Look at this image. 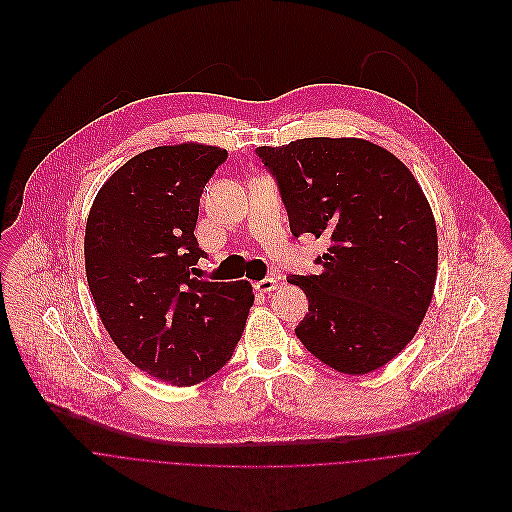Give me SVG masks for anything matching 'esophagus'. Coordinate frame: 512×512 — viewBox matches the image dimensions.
Listing matches in <instances>:
<instances>
[{"label": "esophagus", "mask_w": 512, "mask_h": 512, "mask_svg": "<svg viewBox=\"0 0 512 512\" xmlns=\"http://www.w3.org/2000/svg\"><path fill=\"white\" fill-rule=\"evenodd\" d=\"M276 286H278V280H276V278H262V280L254 282V288H256L258 292H264V294L276 290Z\"/></svg>", "instance_id": "esophagus-1"}]
</instances>
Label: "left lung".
Masks as SVG:
<instances>
[{"label": "left lung", "mask_w": 512, "mask_h": 512, "mask_svg": "<svg viewBox=\"0 0 512 512\" xmlns=\"http://www.w3.org/2000/svg\"><path fill=\"white\" fill-rule=\"evenodd\" d=\"M256 155L278 183L292 236L331 242L321 274L288 276L309 298L296 337L335 371L383 367L414 339L434 294L438 234L420 183L363 139H296Z\"/></svg>", "instance_id": "8db88e82"}]
</instances>
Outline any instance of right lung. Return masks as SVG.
Here are the masks:
<instances>
[{"instance_id": "right-lung-1", "label": "right lung", "mask_w": 512, "mask_h": 512, "mask_svg": "<svg viewBox=\"0 0 512 512\" xmlns=\"http://www.w3.org/2000/svg\"><path fill=\"white\" fill-rule=\"evenodd\" d=\"M228 151L183 143L143 151L117 169L86 220L84 264L102 325L141 371L195 385L232 357L252 286L195 278L199 197Z\"/></svg>"}]
</instances>
